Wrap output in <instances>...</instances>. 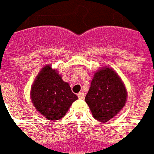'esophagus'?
I'll return each instance as SVG.
<instances>
[{"mask_svg": "<svg viewBox=\"0 0 154 154\" xmlns=\"http://www.w3.org/2000/svg\"><path fill=\"white\" fill-rule=\"evenodd\" d=\"M77 96L79 97V99H84V97H85V94L83 92H79L78 94H77Z\"/></svg>", "mask_w": 154, "mask_h": 154, "instance_id": "obj_1", "label": "esophagus"}]
</instances>
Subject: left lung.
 <instances>
[{
	"label": "left lung",
	"instance_id": "8db88e82",
	"mask_svg": "<svg viewBox=\"0 0 154 154\" xmlns=\"http://www.w3.org/2000/svg\"><path fill=\"white\" fill-rule=\"evenodd\" d=\"M127 99V91L119 76L109 68L100 69L93 78L85 97L94 118L106 123L122 109Z\"/></svg>",
	"mask_w": 154,
	"mask_h": 154
}]
</instances>
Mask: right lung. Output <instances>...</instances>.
I'll list each match as a JSON object with an SVG mask.
<instances>
[{"label": "right lung", "mask_w": 154, "mask_h": 154, "mask_svg": "<svg viewBox=\"0 0 154 154\" xmlns=\"http://www.w3.org/2000/svg\"><path fill=\"white\" fill-rule=\"evenodd\" d=\"M31 100L40 114L55 121L65 115L78 97L64 82L56 70L46 65L39 73L31 87Z\"/></svg>", "instance_id": "1"}]
</instances>
